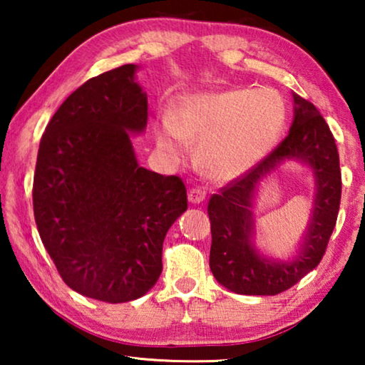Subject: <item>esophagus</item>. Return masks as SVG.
Listing matches in <instances>:
<instances>
[{"label":"esophagus","instance_id":"esophagus-1","mask_svg":"<svg viewBox=\"0 0 365 365\" xmlns=\"http://www.w3.org/2000/svg\"><path fill=\"white\" fill-rule=\"evenodd\" d=\"M187 197L192 204H199L204 201V197H206V191H204L202 187H191L187 192Z\"/></svg>","mask_w":365,"mask_h":365}]
</instances>
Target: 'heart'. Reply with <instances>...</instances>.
Here are the masks:
<instances>
[{"label":"heart","mask_w":365,"mask_h":365,"mask_svg":"<svg viewBox=\"0 0 365 365\" xmlns=\"http://www.w3.org/2000/svg\"><path fill=\"white\" fill-rule=\"evenodd\" d=\"M287 121L286 103L274 89L237 88L184 99L159 143L181 154L184 141L197 143L209 176L229 181L247 173L277 146Z\"/></svg>","instance_id":"heart-1"}]
</instances>
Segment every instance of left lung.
<instances>
[{
	"mask_svg": "<svg viewBox=\"0 0 365 365\" xmlns=\"http://www.w3.org/2000/svg\"><path fill=\"white\" fill-rule=\"evenodd\" d=\"M292 98L294 121L286 139L251 171L209 199V267L219 284L236 294L276 296L287 291L317 267L336 227L342 191L336 141L317 108L297 94ZM286 158H296L313 169L317 197L298 254L291 262H276L259 253L253 244L252 207L258 184Z\"/></svg>",
	"mask_w": 365,
	"mask_h": 365,
	"instance_id": "left-lung-1",
	"label": "left lung"
}]
</instances>
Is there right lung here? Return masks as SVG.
<instances>
[{
  "label": "right lung",
  "instance_id": "obj_1",
  "mask_svg": "<svg viewBox=\"0 0 365 365\" xmlns=\"http://www.w3.org/2000/svg\"><path fill=\"white\" fill-rule=\"evenodd\" d=\"M136 64L69 94L39 143L33 209L39 237L73 291L103 302L141 297L163 271L168 229L187 209L186 186L138 164L129 134L148 124Z\"/></svg>",
  "mask_w": 365,
  "mask_h": 365
}]
</instances>
